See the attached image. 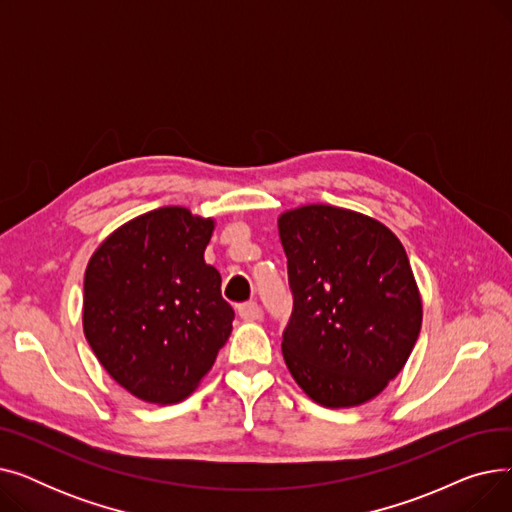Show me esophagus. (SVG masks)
<instances>
[{
	"label": "esophagus",
	"mask_w": 512,
	"mask_h": 512,
	"mask_svg": "<svg viewBox=\"0 0 512 512\" xmlns=\"http://www.w3.org/2000/svg\"><path fill=\"white\" fill-rule=\"evenodd\" d=\"M238 315H240L242 319H247V321H255V319H259L261 309H259V305H257L255 301H247V303H242V305L238 307Z\"/></svg>",
	"instance_id": "34e87169"
}]
</instances>
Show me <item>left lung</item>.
I'll list each match as a JSON object with an SVG mask.
<instances>
[{"label": "left lung", "mask_w": 512, "mask_h": 512, "mask_svg": "<svg viewBox=\"0 0 512 512\" xmlns=\"http://www.w3.org/2000/svg\"><path fill=\"white\" fill-rule=\"evenodd\" d=\"M292 313L284 361L324 407L378 396L407 363L421 328V299L400 240L367 215L307 205L284 213Z\"/></svg>", "instance_id": "1"}]
</instances>
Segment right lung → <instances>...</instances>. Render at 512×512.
Returning <instances> with one entry per match:
<instances>
[{"label":"right lung","instance_id":"add662e5","mask_svg":"<svg viewBox=\"0 0 512 512\" xmlns=\"http://www.w3.org/2000/svg\"><path fill=\"white\" fill-rule=\"evenodd\" d=\"M213 222L184 207L139 215L107 236L85 274V336L112 378L141 400L178 402L211 369L234 309L203 251Z\"/></svg>","mask_w":512,"mask_h":512}]
</instances>
